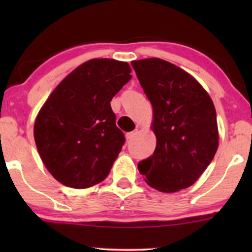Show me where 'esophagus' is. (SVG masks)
Returning a JSON list of instances; mask_svg holds the SVG:
<instances>
[{
  "mask_svg": "<svg viewBox=\"0 0 252 252\" xmlns=\"http://www.w3.org/2000/svg\"><path fill=\"white\" fill-rule=\"evenodd\" d=\"M135 135H136V131H130V132H126V140H128V141L132 140V138H134V136H135Z\"/></svg>",
  "mask_w": 252,
  "mask_h": 252,
  "instance_id": "34e87169",
  "label": "esophagus"
}]
</instances>
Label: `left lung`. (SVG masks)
I'll return each instance as SVG.
<instances>
[{
    "mask_svg": "<svg viewBox=\"0 0 252 252\" xmlns=\"http://www.w3.org/2000/svg\"><path fill=\"white\" fill-rule=\"evenodd\" d=\"M154 112V154L137 164L149 186L176 192L192 186L218 148L217 115L190 74L158 58L131 62Z\"/></svg>",
    "mask_w": 252,
    "mask_h": 252,
    "instance_id": "8db88e82",
    "label": "left lung"
}]
</instances>
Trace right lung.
I'll use <instances>...</instances> for the list:
<instances>
[{"instance_id": "right-lung-1", "label": "right lung", "mask_w": 252, "mask_h": 252, "mask_svg": "<svg viewBox=\"0 0 252 252\" xmlns=\"http://www.w3.org/2000/svg\"><path fill=\"white\" fill-rule=\"evenodd\" d=\"M130 71L128 63L114 59L89 60L43 104L34 140L43 164L60 184L88 189L108 176L126 142L110 102L131 79Z\"/></svg>"}]
</instances>
